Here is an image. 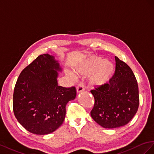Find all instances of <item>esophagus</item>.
<instances>
[{
	"label": "esophagus",
	"instance_id": "obj_1",
	"mask_svg": "<svg viewBox=\"0 0 154 154\" xmlns=\"http://www.w3.org/2000/svg\"><path fill=\"white\" fill-rule=\"evenodd\" d=\"M85 90V86L82 82H80L79 84H78L77 86V93H81V92Z\"/></svg>",
	"mask_w": 154,
	"mask_h": 154
}]
</instances>
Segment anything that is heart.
I'll use <instances>...</instances> for the list:
<instances>
[{
	"instance_id": "1",
	"label": "heart",
	"mask_w": 154,
	"mask_h": 154,
	"mask_svg": "<svg viewBox=\"0 0 154 154\" xmlns=\"http://www.w3.org/2000/svg\"><path fill=\"white\" fill-rule=\"evenodd\" d=\"M75 71L81 75H89L91 85L95 87H103L108 84L114 71L113 64L108 60H103L97 57L91 56L75 66ZM67 74L74 79V74L67 72Z\"/></svg>"
}]
</instances>
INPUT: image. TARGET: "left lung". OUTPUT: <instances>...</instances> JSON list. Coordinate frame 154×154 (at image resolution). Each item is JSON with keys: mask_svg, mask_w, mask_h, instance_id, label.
I'll list each match as a JSON object with an SVG mask.
<instances>
[{"mask_svg": "<svg viewBox=\"0 0 154 154\" xmlns=\"http://www.w3.org/2000/svg\"><path fill=\"white\" fill-rule=\"evenodd\" d=\"M115 59V73L109 83L91 90L95 99L91 117L104 128L128 124L139 104L138 85L132 70L117 57Z\"/></svg>", "mask_w": 154, "mask_h": 154, "instance_id": "8db88e82", "label": "left lung"}]
</instances>
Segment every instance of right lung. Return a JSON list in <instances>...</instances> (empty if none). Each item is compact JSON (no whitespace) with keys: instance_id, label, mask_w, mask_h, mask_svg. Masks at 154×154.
Returning a JSON list of instances; mask_svg holds the SVG:
<instances>
[{"instance_id":"1","label":"right lung","mask_w":154,"mask_h":154,"mask_svg":"<svg viewBox=\"0 0 154 154\" xmlns=\"http://www.w3.org/2000/svg\"><path fill=\"white\" fill-rule=\"evenodd\" d=\"M59 62L48 54L38 56L19 75L13 108L19 123L29 132L46 135L63 123L66 106L76 97L74 86L58 85Z\"/></svg>"}]
</instances>
